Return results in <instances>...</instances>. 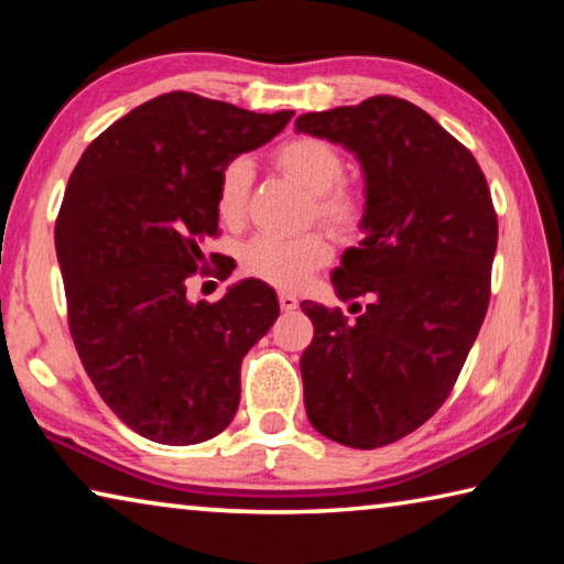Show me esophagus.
<instances>
[{
    "instance_id": "obj_1",
    "label": "esophagus",
    "mask_w": 564,
    "mask_h": 564,
    "mask_svg": "<svg viewBox=\"0 0 564 564\" xmlns=\"http://www.w3.org/2000/svg\"><path fill=\"white\" fill-rule=\"evenodd\" d=\"M279 303H281V311H295L299 308V299L291 293H279Z\"/></svg>"
}]
</instances>
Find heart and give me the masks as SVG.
Masks as SVG:
<instances>
[{
  "mask_svg": "<svg viewBox=\"0 0 564 564\" xmlns=\"http://www.w3.org/2000/svg\"><path fill=\"white\" fill-rule=\"evenodd\" d=\"M273 166L313 196L311 216L336 236L356 234L366 218V198L343 181L346 161L338 147L321 137H293L273 149ZM253 171L246 159H231L218 174L216 214L228 228L246 221ZM330 248L321 234L293 238L256 236L241 251V269L275 289H299L313 271L326 265Z\"/></svg>",
  "mask_w": 564,
  "mask_h": 564,
  "instance_id": "heart-1",
  "label": "heart"
}]
</instances>
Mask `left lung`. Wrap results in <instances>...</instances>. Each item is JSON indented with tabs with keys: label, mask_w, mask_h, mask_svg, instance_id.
Listing matches in <instances>:
<instances>
[{
	"label": "left lung",
	"mask_w": 564,
	"mask_h": 564,
	"mask_svg": "<svg viewBox=\"0 0 564 564\" xmlns=\"http://www.w3.org/2000/svg\"><path fill=\"white\" fill-rule=\"evenodd\" d=\"M295 129L350 149L366 174V238L333 273L356 318L301 303L316 330L301 376L313 427L373 451L451 395L488 313L498 214L470 151L405 99L311 111Z\"/></svg>",
	"instance_id": "obj_1"
}]
</instances>
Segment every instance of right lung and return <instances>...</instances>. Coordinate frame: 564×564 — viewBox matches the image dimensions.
<instances>
[{
	"mask_svg": "<svg viewBox=\"0 0 564 564\" xmlns=\"http://www.w3.org/2000/svg\"><path fill=\"white\" fill-rule=\"evenodd\" d=\"M293 111L256 113L171 91L113 121L74 166L56 216L66 318L82 366L121 423L161 445L226 431L241 360L279 318L269 285L248 279L221 301H188L196 275L226 279L216 184Z\"/></svg>",
	"mask_w": 564,
	"mask_h": 564,
	"instance_id": "obj_1",
	"label": "right lung"
}]
</instances>
